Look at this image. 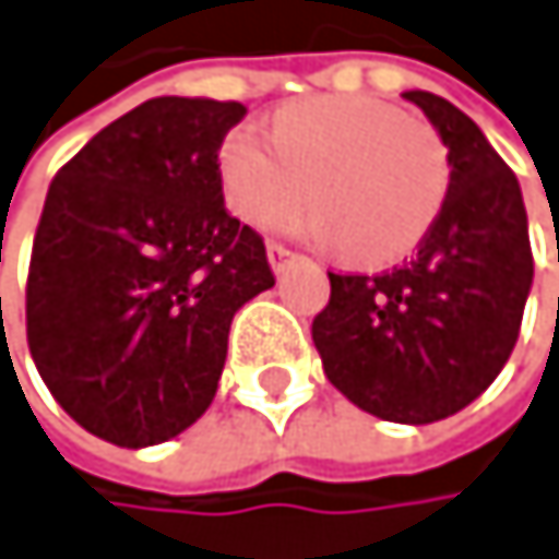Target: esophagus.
Returning a JSON list of instances; mask_svg holds the SVG:
<instances>
[{
	"label": "esophagus",
	"instance_id": "esophagus-1",
	"mask_svg": "<svg viewBox=\"0 0 559 559\" xmlns=\"http://www.w3.org/2000/svg\"><path fill=\"white\" fill-rule=\"evenodd\" d=\"M298 254L288 248V245H282V241H267V261H271V267L274 271H282L288 261H295Z\"/></svg>",
	"mask_w": 559,
	"mask_h": 559
}]
</instances>
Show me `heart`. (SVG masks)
<instances>
[{"label":"heart","mask_w":559,"mask_h":559,"mask_svg":"<svg viewBox=\"0 0 559 559\" xmlns=\"http://www.w3.org/2000/svg\"><path fill=\"white\" fill-rule=\"evenodd\" d=\"M274 141L251 127L221 146L224 194L234 214L271 224L308 198L292 227L342 241L358 264L409 254L432 227L449 160L436 130L369 96H318L274 117Z\"/></svg>","instance_id":"b5f03b06"}]
</instances>
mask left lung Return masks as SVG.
Listing matches in <instances>:
<instances>
[{"label":"left lung","mask_w":559,"mask_h":559,"mask_svg":"<svg viewBox=\"0 0 559 559\" xmlns=\"http://www.w3.org/2000/svg\"><path fill=\"white\" fill-rule=\"evenodd\" d=\"M445 143L449 190L419 254L382 274L329 271L332 298L311 321L329 382L385 423H436L507 365L533 285L516 174L453 103L402 93Z\"/></svg>","instance_id":"left-lung-1"}]
</instances>
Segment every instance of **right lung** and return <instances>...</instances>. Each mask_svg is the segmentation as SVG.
<instances>
[{
    "mask_svg": "<svg viewBox=\"0 0 559 559\" xmlns=\"http://www.w3.org/2000/svg\"><path fill=\"white\" fill-rule=\"evenodd\" d=\"M234 99L157 96L103 127L49 183L26 277L36 369L86 432L140 449L194 426L230 318L274 274L224 207Z\"/></svg>",
    "mask_w": 559,
    "mask_h": 559,
    "instance_id": "obj_1",
    "label": "right lung"
}]
</instances>
